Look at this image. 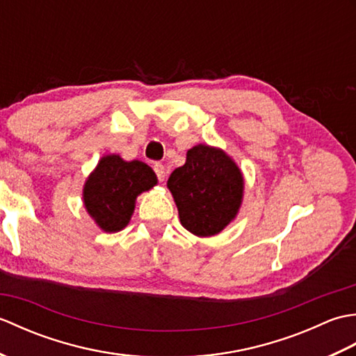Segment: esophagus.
I'll return each mask as SVG.
<instances>
[{"label":"esophagus","instance_id":"obj_1","mask_svg":"<svg viewBox=\"0 0 356 356\" xmlns=\"http://www.w3.org/2000/svg\"><path fill=\"white\" fill-rule=\"evenodd\" d=\"M154 171H156V174H157V179L161 180H165V176H166V172H165V166L162 165V163H159V162H156L154 163Z\"/></svg>","mask_w":356,"mask_h":356}]
</instances>
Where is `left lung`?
I'll return each mask as SVG.
<instances>
[{
	"mask_svg": "<svg viewBox=\"0 0 356 356\" xmlns=\"http://www.w3.org/2000/svg\"><path fill=\"white\" fill-rule=\"evenodd\" d=\"M166 186L184 228L197 237H213L236 220L245 179L226 151L199 143L188 149L185 165L171 172Z\"/></svg>",
	"mask_w": 356,
	"mask_h": 356,
	"instance_id": "8db88e82",
	"label": "left lung"
}]
</instances>
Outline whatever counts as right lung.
Wrapping results in <instances>:
<instances>
[{
  "label": "right lung",
  "instance_id": "add662e5",
  "mask_svg": "<svg viewBox=\"0 0 356 356\" xmlns=\"http://www.w3.org/2000/svg\"><path fill=\"white\" fill-rule=\"evenodd\" d=\"M156 185V172L145 162L105 154L88 174L82 202L99 229L119 232L130 223L138 195Z\"/></svg>",
  "mask_w": 356,
  "mask_h": 356
}]
</instances>
